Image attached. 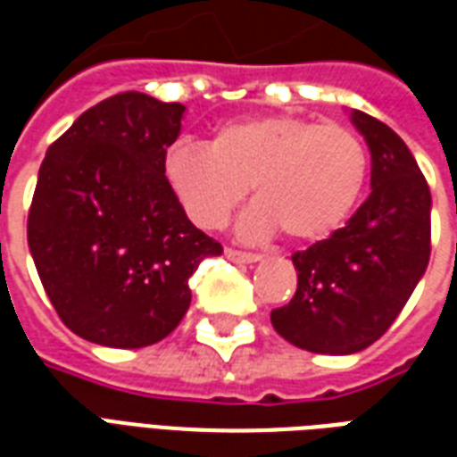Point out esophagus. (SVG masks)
<instances>
[{
    "mask_svg": "<svg viewBox=\"0 0 457 457\" xmlns=\"http://www.w3.org/2000/svg\"><path fill=\"white\" fill-rule=\"evenodd\" d=\"M225 257L229 259V262H237V264H254V262H259V254H254V252H239V249H232L228 247L225 249Z\"/></svg>",
    "mask_w": 457,
    "mask_h": 457,
    "instance_id": "1",
    "label": "esophagus"
}]
</instances>
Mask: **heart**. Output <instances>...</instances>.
<instances>
[{
    "mask_svg": "<svg viewBox=\"0 0 457 457\" xmlns=\"http://www.w3.org/2000/svg\"><path fill=\"white\" fill-rule=\"evenodd\" d=\"M163 176L200 228L225 225L252 188L257 200L239 222L242 235L284 229L291 242H316L333 235L360 203L370 154L340 124L264 114L220 127L208 146H173Z\"/></svg>",
    "mask_w": 457,
    "mask_h": 457,
    "instance_id": "heart-1",
    "label": "heart"
}]
</instances>
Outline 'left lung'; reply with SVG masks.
Here are the masks:
<instances>
[{"label": "left lung", "mask_w": 457, "mask_h": 457, "mask_svg": "<svg viewBox=\"0 0 457 457\" xmlns=\"http://www.w3.org/2000/svg\"><path fill=\"white\" fill-rule=\"evenodd\" d=\"M372 156V193L345 228L296 252L298 287L271 311L278 336L318 354H353L386 333L431 257V190L402 137L353 110Z\"/></svg>", "instance_id": "left-lung-1"}]
</instances>
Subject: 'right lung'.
I'll return each mask as SVG.
<instances>
[{"label":"right lung","instance_id":"add662e5","mask_svg":"<svg viewBox=\"0 0 457 457\" xmlns=\"http://www.w3.org/2000/svg\"><path fill=\"white\" fill-rule=\"evenodd\" d=\"M186 107L120 93L55 139L29 210V249L55 313L104 347L163 340L190 306V274L222 254L163 176Z\"/></svg>","mask_w":457,"mask_h":457}]
</instances>
